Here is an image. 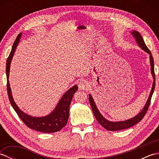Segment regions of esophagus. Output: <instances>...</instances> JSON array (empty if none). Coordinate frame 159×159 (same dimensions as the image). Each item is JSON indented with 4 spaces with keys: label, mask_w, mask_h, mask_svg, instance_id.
Returning a JSON list of instances; mask_svg holds the SVG:
<instances>
[{
    "label": "esophagus",
    "mask_w": 159,
    "mask_h": 159,
    "mask_svg": "<svg viewBox=\"0 0 159 159\" xmlns=\"http://www.w3.org/2000/svg\"><path fill=\"white\" fill-rule=\"evenodd\" d=\"M79 87L80 90H87L89 89V85L85 80H83L79 83Z\"/></svg>",
    "instance_id": "obj_1"
}]
</instances>
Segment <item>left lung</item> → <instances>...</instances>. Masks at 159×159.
<instances>
[{
	"label": "left lung",
	"instance_id": "1",
	"mask_svg": "<svg viewBox=\"0 0 159 159\" xmlns=\"http://www.w3.org/2000/svg\"><path fill=\"white\" fill-rule=\"evenodd\" d=\"M131 34L133 35L134 38L135 39V41L137 42L138 46H139L141 49L143 50L145 52H146L147 53L149 54L150 63L151 66V73L153 77L152 87L150 96L148 97V99L147 100L146 104H145V106L143 107V109L141 110L140 112L137 115V116L130 118V119L124 120V121H111L107 120L106 118H104L102 116V115L100 113L99 110L98 109V108L96 105V103L94 102L92 96H91V94H89V100L91 104V107H92L94 116H95L97 121H98V123L101 125V126H103L105 129L108 130L117 131V130L126 129V128L133 126L134 125L139 123V121L143 119V117H144V116L146 115L147 112L148 107H149V105L150 104L152 96L154 90L155 88V74H154V59H153L152 55V53L150 51V50L148 48V47L146 46V43H145L143 41L142 37H141V34L139 32L136 31H133V32H131Z\"/></svg>",
	"mask_w": 159,
	"mask_h": 159
}]
</instances>
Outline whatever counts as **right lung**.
<instances>
[{
  "mask_svg": "<svg viewBox=\"0 0 159 159\" xmlns=\"http://www.w3.org/2000/svg\"><path fill=\"white\" fill-rule=\"evenodd\" d=\"M21 36L22 33H20L16 38L6 63V75L7 80V93L10 103H11L12 107L15 110L16 113L18 115L19 117L29 128L37 131L42 132V133H55V132L61 130L67 124L69 117L70 105L71 101L72 100V97L74 96V94L78 90V86L76 85L67 90L59 101L55 109L46 116L33 117L24 113L22 111L20 110V108L17 106L15 101L13 100L11 89V87H10L9 77L10 65H11L12 58L13 55H14L17 46H18L20 39L21 38Z\"/></svg>",
  "mask_w": 159,
  "mask_h": 159,
  "instance_id": "right-lung-1",
  "label": "right lung"
}]
</instances>
